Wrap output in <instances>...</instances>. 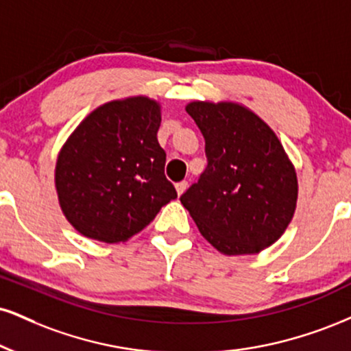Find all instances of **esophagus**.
<instances>
[{"label":"esophagus","mask_w":351,"mask_h":351,"mask_svg":"<svg viewBox=\"0 0 351 351\" xmlns=\"http://www.w3.org/2000/svg\"><path fill=\"white\" fill-rule=\"evenodd\" d=\"M186 188H188L186 181H180V183H176V193H178V196H181V194L186 191Z\"/></svg>","instance_id":"1"}]
</instances>
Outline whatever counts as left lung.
Returning a JSON list of instances; mask_svg holds the SVG:
<instances>
[{
  "mask_svg": "<svg viewBox=\"0 0 351 351\" xmlns=\"http://www.w3.org/2000/svg\"><path fill=\"white\" fill-rule=\"evenodd\" d=\"M186 112L204 135L208 167L181 204L223 255L261 252L281 237L296 209V171L281 142L240 104L194 101Z\"/></svg>",
  "mask_w": 351,
  "mask_h": 351,
  "instance_id": "1",
  "label": "left lung"
}]
</instances>
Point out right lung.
<instances>
[{
	"label": "right lung",
	"instance_id": "obj_1",
	"mask_svg": "<svg viewBox=\"0 0 351 351\" xmlns=\"http://www.w3.org/2000/svg\"><path fill=\"white\" fill-rule=\"evenodd\" d=\"M160 106L135 96L95 109L70 135L55 167L60 208L84 237L117 243L176 199L165 176Z\"/></svg>",
	"mask_w": 351,
	"mask_h": 351
}]
</instances>
